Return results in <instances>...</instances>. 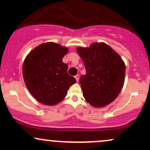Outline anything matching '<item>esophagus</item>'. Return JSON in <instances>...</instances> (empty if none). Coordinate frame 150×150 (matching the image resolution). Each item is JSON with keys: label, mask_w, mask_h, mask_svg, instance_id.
Wrapping results in <instances>:
<instances>
[{"label": "esophagus", "mask_w": 150, "mask_h": 150, "mask_svg": "<svg viewBox=\"0 0 150 150\" xmlns=\"http://www.w3.org/2000/svg\"><path fill=\"white\" fill-rule=\"evenodd\" d=\"M75 80H76L77 82H78V81H79V78H80V77H79L78 75H75Z\"/></svg>", "instance_id": "esophagus-1"}]
</instances>
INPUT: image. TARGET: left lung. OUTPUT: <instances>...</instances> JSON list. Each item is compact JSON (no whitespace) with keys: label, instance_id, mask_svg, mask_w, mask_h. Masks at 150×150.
Wrapping results in <instances>:
<instances>
[{"label":"left lung","instance_id":"1","mask_svg":"<svg viewBox=\"0 0 150 150\" xmlns=\"http://www.w3.org/2000/svg\"><path fill=\"white\" fill-rule=\"evenodd\" d=\"M86 74L80 78L83 96L94 107H104L114 101L123 88L125 65L114 50L105 43L78 47Z\"/></svg>","mask_w":150,"mask_h":150}]
</instances>
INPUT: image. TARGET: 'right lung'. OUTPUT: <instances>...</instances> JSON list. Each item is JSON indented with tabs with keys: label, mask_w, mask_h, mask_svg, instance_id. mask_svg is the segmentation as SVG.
Returning a JSON list of instances; mask_svg holds the SVG:
<instances>
[{
	"label": "right lung",
	"mask_w": 150,
	"mask_h": 150,
	"mask_svg": "<svg viewBox=\"0 0 150 150\" xmlns=\"http://www.w3.org/2000/svg\"><path fill=\"white\" fill-rule=\"evenodd\" d=\"M68 52V48L46 42L37 46L26 57L22 68L24 80L39 102L49 106L58 104L76 82L68 74V65L62 61Z\"/></svg>",
	"instance_id": "1"
}]
</instances>
